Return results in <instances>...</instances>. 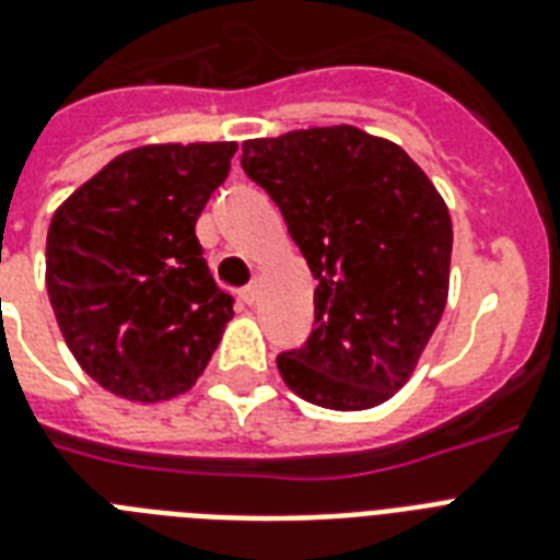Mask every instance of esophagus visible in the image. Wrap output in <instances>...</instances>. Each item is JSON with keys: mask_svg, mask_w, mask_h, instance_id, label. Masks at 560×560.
Segmentation results:
<instances>
[{"mask_svg": "<svg viewBox=\"0 0 560 560\" xmlns=\"http://www.w3.org/2000/svg\"><path fill=\"white\" fill-rule=\"evenodd\" d=\"M241 299H244L246 305H255V302H258V281H253V284H246V288L241 290Z\"/></svg>", "mask_w": 560, "mask_h": 560, "instance_id": "obj_1", "label": "esophagus"}]
</instances>
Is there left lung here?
<instances>
[{"mask_svg":"<svg viewBox=\"0 0 560 560\" xmlns=\"http://www.w3.org/2000/svg\"><path fill=\"white\" fill-rule=\"evenodd\" d=\"M241 168L319 281L314 331L276 358L281 377L316 407H377L409 381L444 314L447 206L398 144L349 125L244 142Z\"/></svg>","mask_w":560,"mask_h":560,"instance_id":"left-lung-1","label":"left lung"}]
</instances>
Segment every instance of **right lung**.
Listing matches in <instances>:
<instances>
[{"mask_svg":"<svg viewBox=\"0 0 560 560\" xmlns=\"http://www.w3.org/2000/svg\"><path fill=\"white\" fill-rule=\"evenodd\" d=\"M235 151V142L136 148L55 211L48 299L74 360L113 395L168 400L209 366L232 296L211 279L194 226Z\"/></svg>","mask_w":560,"mask_h":560,"instance_id":"right-lung-1","label":"right lung"}]
</instances>
